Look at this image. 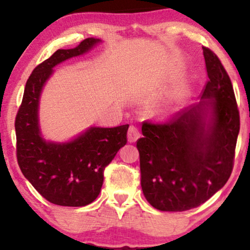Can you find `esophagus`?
<instances>
[{"label":"esophagus","instance_id":"obj_1","mask_svg":"<svg viewBox=\"0 0 250 250\" xmlns=\"http://www.w3.org/2000/svg\"><path fill=\"white\" fill-rule=\"evenodd\" d=\"M140 138V132H139V128L136 127V126H129L128 128V132H127V140L128 142H136L138 141V139Z\"/></svg>","mask_w":250,"mask_h":250}]
</instances>
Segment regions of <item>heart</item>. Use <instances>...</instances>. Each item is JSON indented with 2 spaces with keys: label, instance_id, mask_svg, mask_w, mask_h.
Masks as SVG:
<instances>
[{
  "label": "heart",
  "instance_id": "obj_1",
  "mask_svg": "<svg viewBox=\"0 0 250 250\" xmlns=\"http://www.w3.org/2000/svg\"><path fill=\"white\" fill-rule=\"evenodd\" d=\"M174 101H166V102H164V104H162L159 107V114H162V115H168V114H170V112L173 111V109H174Z\"/></svg>",
  "mask_w": 250,
  "mask_h": 250
}]
</instances>
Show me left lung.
<instances>
[{"label": "left lung", "instance_id": "8db88e82", "mask_svg": "<svg viewBox=\"0 0 250 250\" xmlns=\"http://www.w3.org/2000/svg\"><path fill=\"white\" fill-rule=\"evenodd\" d=\"M208 75L201 101L165 124H142L141 187L163 211L196 208L224 187L233 168L240 117L230 77L216 54L203 47Z\"/></svg>", "mask_w": 250, "mask_h": 250}]
</instances>
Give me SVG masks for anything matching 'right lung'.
<instances>
[{"mask_svg":"<svg viewBox=\"0 0 250 250\" xmlns=\"http://www.w3.org/2000/svg\"><path fill=\"white\" fill-rule=\"evenodd\" d=\"M85 39L74 49L57 50L40 63L27 81L17 114V159L23 176L47 201L59 206L82 207L97 199L104 167L127 142L128 124L117 127L92 126L68 142H50L40 128V97L53 68L82 56L100 43Z\"/></svg>","mask_w":250,"mask_h":250,"instance_id":"obj_1","label":"right lung"}]
</instances>
